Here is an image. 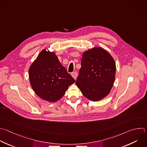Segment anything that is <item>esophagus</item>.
<instances>
[{"label": "esophagus", "mask_w": 147, "mask_h": 147, "mask_svg": "<svg viewBox=\"0 0 147 147\" xmlns=\"http://www.w3.org/2000/svg\"><path fill=\"white\" fill-rule=\"evenodd\" d=\"M71 76H72V77H73L75 80H76L77 78V72H73V73H71Z\"/></svg>", "instance_id": "1"}]
</instances>
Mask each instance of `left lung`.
I'll return each instance as SVG.
<instances>
[{
  "label": "left lung",
  "mask_w": 147,
  "mask_h": 147,
  "mask_svg": "<svg viewBox=\"0 0 147 147\" xmlns=\"http://www.w3.org/2000/svg\"><path fill=\"white\" fill-rule=\"evenodd\" d=\"M115 73V62L110 54L103 48L94 47L83 53L76 84L86 98L97 102L110 93Z\"/></svg>",
  "instance_id": "1"
}]
</instances>
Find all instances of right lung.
Here are the masks:
<instances>
[{"instance_id": "right-lung-1", "label": "right lung", "mask_w": 147, "mask_h": 147, "mask_svg": "<svg viewBox=\"0 0 147 147\" xmlns=\"http://www.w3.org/2000/svg\"><path fill=\"white\" fill-rule=\"evenodd\" d=\"M30 85L44 100L55 102L65 94L76 80L59 62L54 52L43 49L29 69Z\"/></svg>"}]
</instances>
